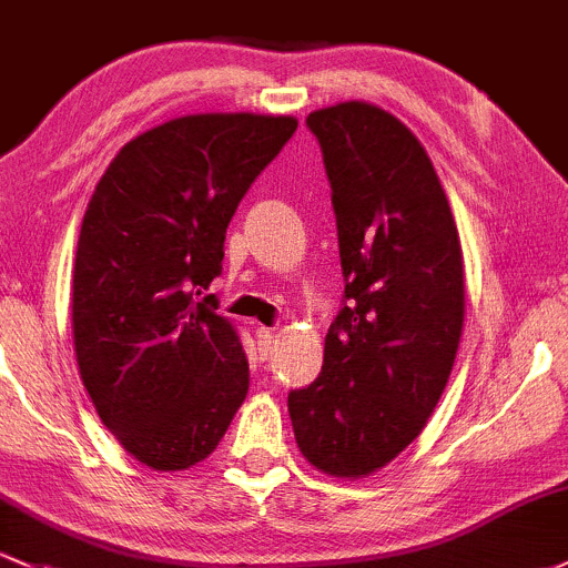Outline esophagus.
Listing matches in <instances>:
<instances>
[{
	"label": "esophagus",
	"mask_w": 568,
	"mask_h": 568,
	"mask_svg": "<svg viewBox=\"0 0 568 568\" xmlns=\"http://www.w3.org/2000/svg\"><path fill=\"white\" fill-rule=\"evenodd\" d=\"M257 344H260L262 357L271 355V349H273V331H271V327H257Z\"/></svg>",
	"instance_id": "esophagus-1"
}]
</instances>
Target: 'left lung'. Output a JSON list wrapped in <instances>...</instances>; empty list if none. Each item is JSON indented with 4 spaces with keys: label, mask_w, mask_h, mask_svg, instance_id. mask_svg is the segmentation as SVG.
<instances>
[{
    "label": "left lung",
    "mask_w": 568,
    "mask_h": 568,
    "mask_svg": "<svg viewBox=\"0 0 568 568\" xmlns=\"http://www.w3.org/2000/svg\"><path fill=\"white\" fill-rule=\"evenodd\" d=\"M333 189L344 308L322 374L292 389L295 442L333 477H368L419 436L447 387L463 252L438 175L406 124L368 102L308 113Z\"/></svg>",
    "instance_id": "left-lung-1"
}]
</instances>
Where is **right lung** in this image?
<instances>
[{
    "mask_svg": "<svg viewBox=\"0 0 568 568\" xmlns=\"http://www.w3.org/2000/svg\"><path fill=\"white\" fill-rule=\"evenodd\" d=\"M292 115L164 121L115 154L89 200L72 267L78 368L102 425L135 460H205L248 393V359L216 297L224 235Z\"/></svg>",
    "mask_w": 568,
    "mask_h": 568,
    "instance_id": "add662e5",
    "label": "right lung"
}]
</instances>
